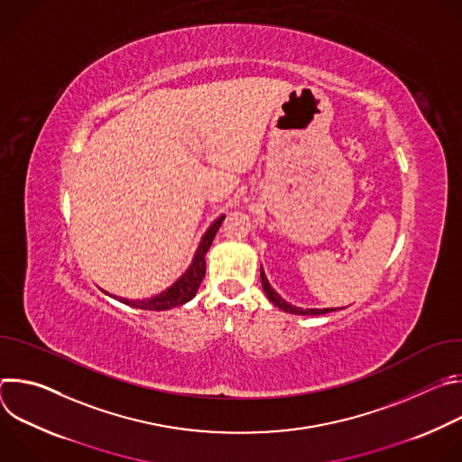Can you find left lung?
<instances>
[{"instance_id": "left-lung-1", "label": "left lung", "mask_w": 462, "mask_h": 462, "mask_svg": "<svg viewBox=\"0 0 462 462\" xmlns=\"http://www.w3.org/2000/svg\"><path fill=\"white\" fill-rule=\"evenodd\" d=\"M261 285H263V291H265V294H267V298L278 307V309H282V310H285V312H291V314H300V316H319V314H327V312H335V310H338V309H301V307H296V305H292V303H289V301H285L274 289H273V285L269 283V280H267V276H265V271H263V265H261ZM344 309V307H342Z\"/></svg>"}]
</instances>
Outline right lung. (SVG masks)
<instances>
[{
  "label": "right lung",
  "mask_w": 462,
  "mask_h": 462,
  "mask_svg": "<svg viewBox=\"0 0 462 462\" xmlns=\"http://www.w3.org/2000/svg\"><path fill=\"white\" fill-rule=\"evenodd\" d=\"M223 219H225V216H219L208 226V230L203 234V237L199 241V246H197V250L193 254L189 267L162 292H159L152 298H144V300H127V298L113 296L106 291L104 292L109 294L111 298L118 300L120 303H125V305L135 307V309H143V310H170L173 307L188 303L191 298H195V294H197V291H199V285L207 274V259L205 257L212 246V241H214Z\"/></svg>",
  "instance_id": "obj_1"
}]
</instances>
